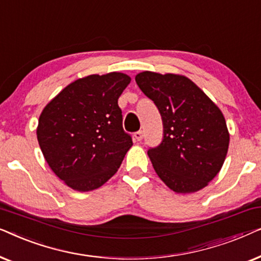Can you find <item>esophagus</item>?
<instances>
[{
  "label": "esophagus",
  "mask_w": 261,
  "mask_h": 261,
  "mask_svg": "<svg viewBox=\"0 0 261 261\" xmlns=\"http://www.w3.org/2000/svg\"><path fill=\"white\" fill-rule=\"evenodd\" d=\"M142 138H144V133H142V130L135 132V133H134V139H135V140L141 141Z\"/></svg>",
  "instance_id": "esophagus-1"
}]
</instances>
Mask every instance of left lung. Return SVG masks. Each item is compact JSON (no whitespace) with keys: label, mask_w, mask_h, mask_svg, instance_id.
<instances>
[{"label":"left lung","mask_w":261,"mask_h":261,"mask_svg":"<svg viewBox=\"0 0 261 261\" xmlns=\"http://www.w3.org/2000/svg\"><path fill=\"white\" fill-rule=\"evenodd\" d=\"M135 82L162 115L163 140L147 152L156 174L179 194L206 187L220 172L229 145L223 114L184 76L145 71Z\"/></svg>","instance_id":"left-lung-1"}]
</instances>
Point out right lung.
Wrapping results in <instances>:
<instances>
[{"mask_svg":"<svg viewBox=\"0 0 261 261\" xmlns=\"http://www.w3.org/2000/svg\"><path fill=\"white\" fill-rule=\"evenodd\" d=\"M124 73L91 74L72 82L42 110L37 137L53 172L77 191L95 190L116 173L132 147L122 127Z\"/></svg>","mask_w":261,"mask_h":261,"instance_id":"obj_1","label":"right lung"}]
</instances>
